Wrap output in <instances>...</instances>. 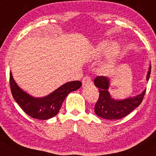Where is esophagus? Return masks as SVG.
I'll list each match as a JSON object with an SVG mask.
<instances>
[{"mask_svg":"<svg viewBox=\"0 0 156 156\" xmlns=\"http://www.w3.org/2000/svg\"><path fill=\"white\" fill-rule=\"evenodd\" d=\"M82 83H83V86H89L90 84H91V77L89 76H86L83 78V81H82Z\"/></svg>","mask_w":156,"mask_h":156,"instance_id":"1","label":"esophagus"}]
</instances>
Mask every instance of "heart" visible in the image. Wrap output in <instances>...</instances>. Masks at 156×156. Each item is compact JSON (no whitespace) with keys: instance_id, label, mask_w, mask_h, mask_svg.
<instances>
[{"instance_id":"obj_1","label":"heart","mask_w":156,"mask_h":156,"mask_svg":"<svg viewBox=\"0 0 156 156\" xmlns=\"http://www.w3.org/2000/svg\"><path fill=\"white\" fill-rule=\"evenodd\" d=\"M108 50V59L105 65V70L106 72H110L115 65V61L117 59L120 52V48L117 43H112L110 44L109 41H104L101 43L96 48L97 54H104Z\"/></svg>"}]
</instances>
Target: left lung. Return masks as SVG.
<instances>
[{
    "label": "left lung",
    "mask_w": 156,
    "mask_h": 156,
    "mask_svg": "<svg viewBox=\"0 0 156 156\" xmlns=\"http://www.w3.org/2000/svg\"><path fill=\"white\" fill-rule=\"evenodd\" d=\"M151 65L148 70L147 80H149ZM95 86L99 89V96L94 107V112L99 117L108 120L120 119L129 115L134 109L140 105L143 100L145 90L134 97L117 100L112 99L108 91L110 80L105 76H97L94 80Z\"/></svg>",
    "instance_id": "1"
}]
</instances>
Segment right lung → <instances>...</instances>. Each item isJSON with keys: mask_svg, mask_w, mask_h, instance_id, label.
<instances>
[{"mask_svg": "<svg viewBox=\"0 0 156 156\" xmlns=\"http://www.w3.org/2000/svg\"><path fill=\"white\" fill-rule=\"evenodd\" d=\"M9 82L14 100L28 115L40 120L49 119L57 115L67 95L71 91L80 89L82 85L81 82L78 80L67 82L47 96L36 98L31 97L19 87L11 72Z\"/></svg>", "mask_w": 156, "mask_h": 156, "instance_id": "add662e5", "label": "right lung"}]
</instances>
